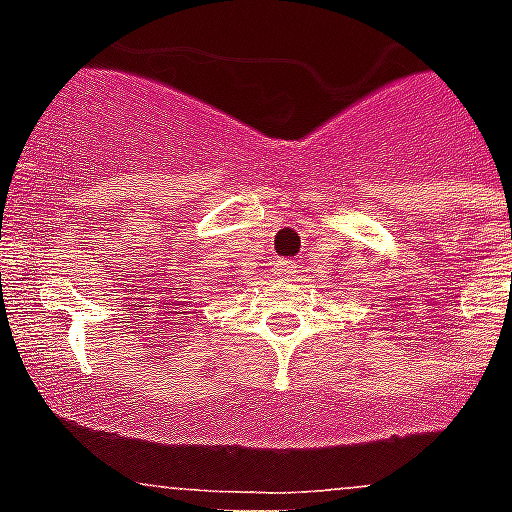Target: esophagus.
Listing matches in <instances>:
<instances>
[{
    "label": "esophagus",
    "instance_id": "1",
    "mask_svg": "<svg viewBox=\"0 0 512 512\" xmlns=\"http://www.w3.org/2000/svg\"><path fill=\"white\" fill-rule=\"evenodd\" d=\"M273 270H276V276H291V273H296V263L294 260H286V257H281V260H276V263H273Z\"/></svg>",
    "mask_w": 512,
    "mask_h": 512
}]
</instances>
